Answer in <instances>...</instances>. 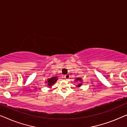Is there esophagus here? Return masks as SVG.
<instances>
[{
  "label": "esophagus",
  "mask_w": 127,
  "mask_h": 127,
  "mask_svg": "<svg viewBox=\"0 0 127 127\" xmlns=\"http://www.w3.org/2000/svg\"><path fill=\"white\" fill-rule=\"evenodd\" d=\"M69 78H70V75H69V74H67L65 75H64V78H65V79H68Z\"/></svg>",
  "instance_id": "1"
}]
</instances>
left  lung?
<instances>
[{"mask_svg":"<svg viewBox=\"0 0 127 127\" xmlns=\"http://www.w3.org/2000/svg\"><path fill=\"white\" fill-rule=\"evenodd\" d=\"M75 81L78 82V83H78V85L77 86H76V87H80L82 85V81H82V79L81 78H77L75 80Z\"/></svg>","mask_w":127,"mask_h":127,"instance_id":"1","label":"left lung"}]
</instances>
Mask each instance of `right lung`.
<instances>
[{"label": "right lung", "mask_w": 127, "mask_h": 127, "mask_svg": "<svg viewBox=\"0 0 127 127\" xmlns=\"http://www.w3.org/2000/svg\"><path fill=\"white\" fill-rule=\"evenodd\" d=\"M58 76H53L52 78H48V79H47V81H45V83L47 85V87L51 89L52 86L56 83L57 81H58Z\"/></svg>", "instance_id": "add662e5"}]
</instances>
